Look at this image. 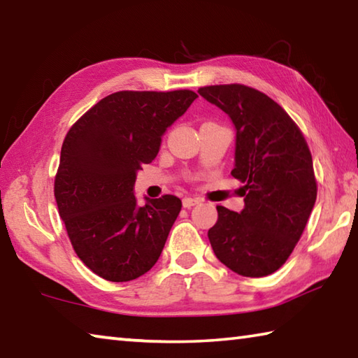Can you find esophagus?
Wrapping results in <instances>:
<instances>
[{
  "label": "esophagus",
  "instance_id": "1",
  "mask_svg": "<svg viewBox=\"0 0 358 358\" xmlns=\"http://www.w3.org/2000/svg\"><path fill=\"white\" fill-rule=\"evenodd\" d=\"M200 199L199 197H185L183 199V206L185 208H191V206H194V205H197V203H200Z\"/></svg>",
  "mask_w": 358,
  "mask_h": 358
}]
</instances>
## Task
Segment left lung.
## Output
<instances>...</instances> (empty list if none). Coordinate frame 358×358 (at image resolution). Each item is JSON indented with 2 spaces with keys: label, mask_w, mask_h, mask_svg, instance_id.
Here are the masks:
<instances>
[{
  "label": "left lung",
  "mask_w": 358,
  "mask_h": 358,
  "mask_svg": "<svg viewBox=\"0 0 358 358\" xmlns=\"http://www.w3.org/2000/svg\"><path fill=\"white\" fill-rule=\"evenodd\" d=\"M199 94L235 125L231 175L244 185L241 213L217 206V222L208 230L214 255L239 275H269L294 250L315 206L310 148L285 109L257 89L220 84Z\"/></svg>",
  "instance_id": "8db88e82"
}]
</instances>
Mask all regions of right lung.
Masks as SVG:
<instances>
[{"instance_id": "obj_1", "label": "right lung", "mask_w": 358, "mask_h": 358, "mask_svg": "<svg viewBox=\"0 0 358 358\" xmlns=\"http://www.w3.org/2000/svg\"><path fill=\"white\" fill-rule=\"evenodd\" d=\"M196 99L192 90H120L69 129L55 178L57 210L76 255L105 280H134L158 262L181 200L162 196L139 206L136 173Z\"/></svg>"}]
</instances>
